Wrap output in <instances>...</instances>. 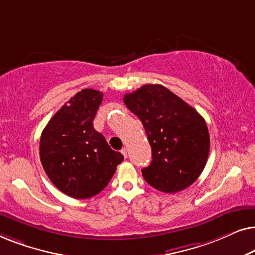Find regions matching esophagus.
Here are the masks:
<instances>
[{
  "instance_id": "34e87169",
  "label": "esophagus",
  "mask_w": 255,
  "mask_h": 255,
  "mask_svg": "<svg viewBox=\"0 0 255 255\" xmlns=\"http://www.w3.org/2000/svg\"><path fill=\"white\" fill-rule=\"evenodd\" d=\"M121 153H122V154H123V156H124V158H127V156H128V149L127 148H122V151H121Z\"/></svg>"
}]
</instances>
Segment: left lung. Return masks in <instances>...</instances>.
Instances as JSON below:
<instances>
[{"label":"left lung","mask_w":255,"mask_h":255,"mask_svg":"<svg viewBox=\"0 0 255 255\" xmlns=\"http://www.w3.org/2000/svg\"><path fill=\"white\" fill-rule=\"evenodd\" d=\"M123 101L141 121L152 162L141 169L146 182L162 193L191 186L207 163L210 137L204 118L161 85H145Z\"/></svg>","instance_id":"8db88e82"}]
</instances>
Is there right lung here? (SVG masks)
<instances>
[{"instance_id": "obj_1", "label": "right lung", "mask_w": 255, "mask_h": 255, "mask_svg": "<svg viewBox=\"0 0 255 255\" xmlns=\"http://www.w3.org/2000/svg\"><path fill=\"white\" fill-rule=\"evenodd\" d=\"M99 90L82 89L51 118L40 137V161L51 182L73 198L95 196L123 161L93 127L102 102Z\"/></svg>"}]
</instances>
